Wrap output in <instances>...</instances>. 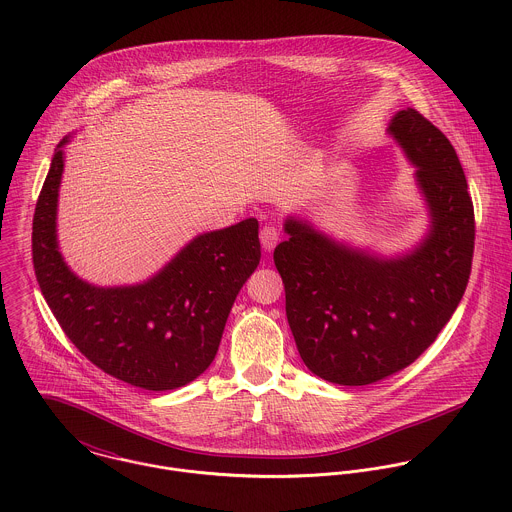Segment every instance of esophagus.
<instances>
[{
	"label": "esophagus",
	"instance_id": "34e87169",
	"mask_svg": "<svg viewBox=\"0 0 512 512\" xmlns=\"http://www.w3.org/2000/svg\"><path fill=\"white\" fill-rule=\"evenodd\" d=\"M280 240V230L276 226H264L260 232V242L266 252H272Z\"/></svg>",
	"mask_w": 512,
	"mask_h": 512
}]
</instances>
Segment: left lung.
<instances>
[{"instance_id": "obj_1", "label": "left lung", "mask_w": 512, "mask_h": 512, "mask_svg": "<svg viewBox=\"0 0 512 512\" xmlns=\"http://www.w3.org/2000/svg\"><path fill=\"white\" fill-rule=\"evenodd\" d=\"M388 136L416 167L426 236L382 256L288 217V240L274 250L299 357L333 384L365 386L412 365L451 319L471 274L475 217L455 149L414 108L392 116Z\"/></svg>"}]
</instances>
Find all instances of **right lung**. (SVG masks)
Segmentation results:
<instances>
[{
	"mask_svg": "<svg viewBox=\"0 0 512 512\" xmlns=\"http://www.w3.org/2000/svg\"><path fill=\"white\" fill-rule=\"evenodd\" d=\"M71 138L55 149L33 217L43 297L74 347L106 374L144 390L185 386L213 363L234 299L260 264L258 220L195 236L142 284H88L69 268L57 238Z\"/></svg>",
	"mask_w": 512,
	"mask_h": 512,
	"instance_id": "add662e5",
	"label": "right lung"
}]
</instances>
